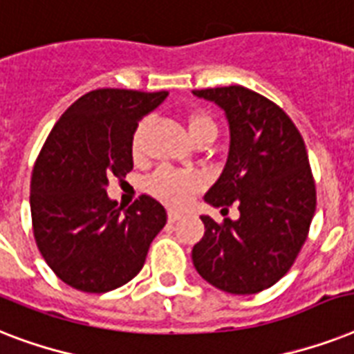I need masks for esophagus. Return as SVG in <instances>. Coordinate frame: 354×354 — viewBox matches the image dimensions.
Here are the masks:
<instances>
[{"mask_svg":"<svg viewBox=\"0 0 354 354\" xmlns=\"http://www.w3.org/2000/svg\"><path fill=\"white\" fill-rule=\"evenodd\" d=\"M182 218V213L180 211H174V209H169V222H176Z\"/></svg>","mask_w":354,"mask_h":354,"instance_id":"34e87169","label":"esophagus"}]
</instances>
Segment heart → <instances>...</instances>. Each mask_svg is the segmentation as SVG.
I'll return each mask as SVG.
<instances>
[{"label":"heart","mask_w":354,"mask_h":354,"mask_svg":"<svg viewBox=\"0 0 354 354\" xmlns=\"http://www.w3.org/2000/svg\"><path fill=\"white\" fill-rule=\"evenodd\" d=\"M187 128L193 141L200 136H213V138L216 136L215 119L205 112L191 113L187 118ZM143 132L145 122H141L132 138V154L136 158L143 156ZM202 185H204V180L196 172L171 171V169H161L154 172L147 182V189L150 193L163 200L165 204L176 205V207L189 204L194 194L202 189Z\"/></svg>","instance_id":"obj_1"}]
</instances>
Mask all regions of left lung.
Returning <instances> with one entry per match:
<instances>
[{
  "label": "left lung",
  "mask_w": 354,
  "mask_h": 354,
  "mask_svg": "<svg viewBox=\"0 0 354 354\" xmlns=\"http://www.w3.org/2000/svg\"><path fill=\"white\" fill-rule=\"evenodd\" d=\"M216 102L230 122V154L205 202L241 218L202 216L205 233L193 263L207 283L230 294H257L292 268L316 211L314 183L301 133L283 108L242 86L194 90Z\"/></svg>",
  "instance_id": "1"
}]
</instances>
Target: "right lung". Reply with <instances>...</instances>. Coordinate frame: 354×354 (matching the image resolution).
I'll return each instance as SVG.
<instances>
[{
	"mask_svg": "<svg viewBox=\"0 0 354 354\" xmlns=\"http://www.w3.org/2000/svg\"><path fill=\"white\" fill-rule=\"evenodd\" d=\"M167 91L102 88L62 113L47 136L30 176L36 246L49 268L77 290L102 294L133 279L150 242L167 224L165 207L141 194L128 209L106 185L132 171L138 122Z\"/></svg>",
	"mask_w": 354,
	"mask_h": 354,
	"instance_id": "1",
	"label": "right lung"
}]
</instances>
